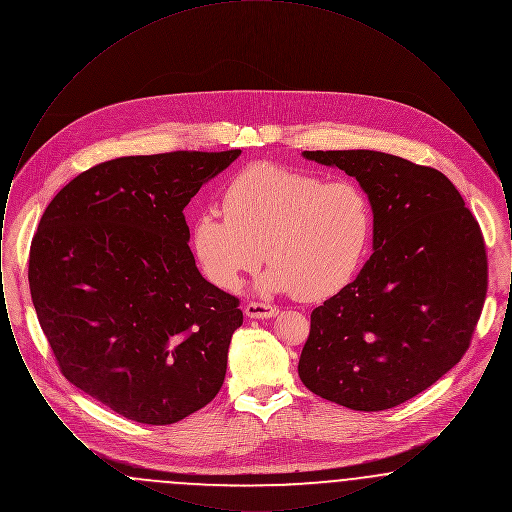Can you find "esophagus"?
<instances>
[{
    "mask_svg": "<svg viewBox=\"0 0 512 512\" xmlns=\"http://www.w3.org/2000/svg\"><path fill=\"white\" fill-rule=\"evenodd\" d=\"M245 317L249 318H272L278 315V309L270 303H261V301H249L245 305Z\"/></svg>",
    "mask_w": 512,
    "mask_h": 512,
    "instance_id": "obj_1",
    "label": "esophagus"
}]
</instances>
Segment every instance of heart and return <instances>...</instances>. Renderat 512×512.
<instances>
[{
  "label": "heart",
  "instance_id": "heart-1",
  "mask_svg": "<svg viewBox=\"0 0 512 512\" xmlns=\"http://www.w3.org/2000/svg\"><path fill=\"white\" fill-rule=\"evenodd\" d=\"M370 234L372 203L357 180L255 163L228 182L222 211L209 207L195 217L192 249L205 278L222 290L257 270L267 251L263 288L315 301L351 282Z\"/></svg>",
  "mask_w": 512,
  "mask_h": 512
}]
</instances>
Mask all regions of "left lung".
<instances>
[{
    "label": "left lung",
    "instance_id": "obj_1",
    "mask_svg": "<svg viewBox=\"0 0 512 512\" xmlns=\"http://www.w3.org/2000/svg\"><path fill=\"white\" fill-rule=\"evenodd\" d=\"M366 190L374 253L311 313L301 382L353 411H384L430 388L463 359L487 293L484 234L451 180L368 151H305Z\"/></svg>",
    "mask_w": 512,
    "mask_h": 512
}]
</instances>
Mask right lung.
Masks as SVG:
<instances>
[{
	"instance_id": "add662e5",
	"label": "right lung",
	"mask_w": 512,
	"mask_h": 512,
	"mask_svg": "<svg viewBox=\"0 0 512 512\" xmlns=\"http://www.w3.org/2000/svg\"><path fill=\"white\" fill-rule=\"evenodd\" d=\"M242 151L130 155L80 172L30 244V295L61 374L124 418L165 426L224 382L244 313L207 282L184 207Z\"/></svg>"
}]
</instances>
